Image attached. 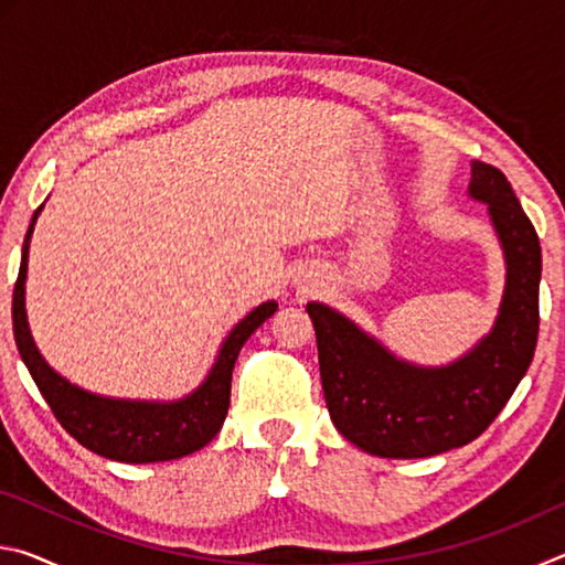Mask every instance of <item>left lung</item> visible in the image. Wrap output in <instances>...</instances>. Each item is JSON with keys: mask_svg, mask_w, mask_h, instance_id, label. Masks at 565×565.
Here are the masks:
<instances>
[{"mask_svg": "<svg viewBox=\"0 0 565 565\" xmlns=\"http://www.w3.org/2000/svg\"><path fill=\"white\" fill-rule=\"evenodd\" d=\"M468 194L489 204L505 256V289L491 333L466 356L448 366H416L327 303H306L331 420L361 451L426 458L471 444L531 366L539 341V234L495 167L473 161Z\"/></svg>", "mask_w": 565, "mask_h": 565, "instance_id": "obj_1", "label": "left lung"}]
</instances>
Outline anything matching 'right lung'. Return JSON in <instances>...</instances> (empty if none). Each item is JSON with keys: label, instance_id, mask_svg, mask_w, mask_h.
<instances>
[{"label": "right lung", "instance_id": "right-lung-1", "mask_svg": "<svg viewBox=\"0 0 565 565\" xmlns=\"http://www.w3.org/2000/svg\"><path fill=\"white\" fill-rule=\"evenodd\" d=\"M44 206V204H42ZM42 206L32 216L22 246V264L12 296V321L17 349L30 369L36 388L42 391L56 420L74 436L84 448L111 461L124 463H154L174 461L204 448L222 431V424L232 401V371L238 351L246 339L279 309L276 301H266L244 317L228 333L218 349L212 371L194 394L179 401H129L107 398L89 394L74 386L42 359L34 347L24 311V281H26V256H30V238L34 222Z\"/></svg>", "mask_w": 565, "mask_h": 565}]
</instances>
